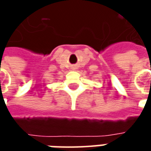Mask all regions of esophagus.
Instances as JSON below:
<instances>
[{
  "instance_id": "1",
  "label": "esophagus",
  "mask_w": 151,
  "mask_h": 151,
  "mask_svg": "<svg viewBox=\"0 0 151 151\" xmlns=\"http://www.w3.org/2000/svg\"><path fill=\"white\" fill-rule=\"evenodd\" d=\"M73 69H76V67H73Z\"/></svg>"
}]
</instances>
